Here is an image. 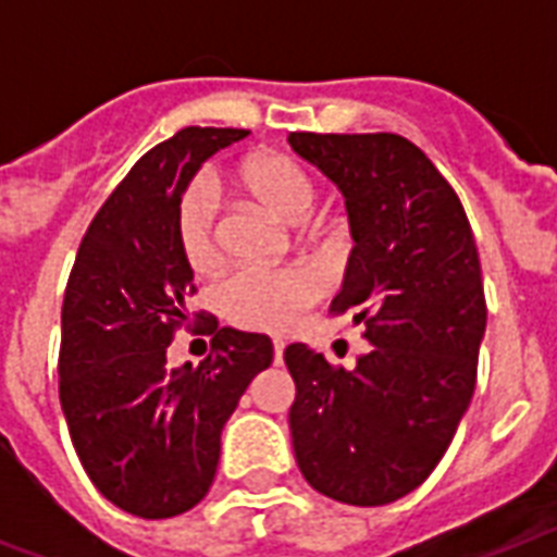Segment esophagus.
<instances>
[{
    "label": "esophagus",
    "instance_id": "obj_1",
    "mask_svg": "<svg viewBox=\"0 0 557 557\" xmlns=\"http://www.w3.org/2000/svg\"><path fill=\"white\" fill-rule=\"evenodd\" d=\"M283 352H286V344L274 341V364H283Z\"/></svg>",
    "mask_w": 557,
    "mask_h": 557
}]
</instances>
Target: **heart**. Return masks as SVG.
<instances>
[{
    "label": "heart",
    "mask_w": 557,
    "mask_h": 557,
    "mask_svg": "<svg viewBox=\"0 0 557 557\" xmlns=\"http://www.w3.org/2000/svg\"><path fill=\"white\" fill-rule=\"evenodd\" d=\"M248 196L292 225L304 222L314 208L312 173L286 152H262L239 168ZM176 243L196 274H210L222 262L216 201L208 185L187 187L176 205ZM321 297V280L304 265L277 271H239L219 288V309L243 330L288 332L300 314Z\"/></svg>",
    "instance_id": "b5f03b06"
}]
</instances>
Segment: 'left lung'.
<instances>
[{
    "label": "left lung",
    "instance_id": "obj_1",
    "mask_svg": "<svg viewBox=\"0 0 557 557\" xmlns=\"http://www.w3.org/2000/svg\"><path fill=\"white\" fill-rule=\"evenodd\" d=\"M344 193L352 253L330 314L364 323L352 370L286 347L297 466L314 492L384 506L428 480L476 384L485 335L480 253L462 201L401 135H288Z\"/></svg>",
    "mask_w": 557,
    "mask_h": 557
}]
</instances>
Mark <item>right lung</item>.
I'll list each match as a JSON object with an SVG mask.
<instances>
[{"label":"right lung","instance_id":"right-lung-1","mask_svg":"<svg viewBox=\"0 0 557 557\" xmlns=\"http://www.w3.org/2000/svg\"><path fill=\"white\" fill-rule=\"evenodd\" d=\"M248 129L187 126L144 156L91 219L63 297L60 405L86 474L135 518H176L213 485L222 428L257 372L265 335L213 332V356L170 367L190 321L193 269L176 243V205L210 156Z\"/></svg>","mask_w":557,"mask_h":557}]
</instances>
